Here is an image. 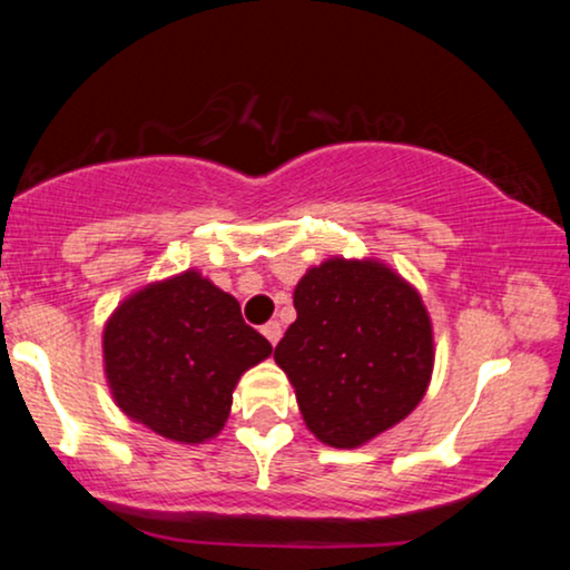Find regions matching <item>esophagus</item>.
<instances>
[{"label": "esophagus", "mask_w": 570, "mask_h": 570, "mask_svg": "<svg viewBox=\"0 0 570 570\" xmlns=\"http://www.w3.org/2000/svg\"><path fill=\"white\" fill-rule=\"evenodd\" d=\"M263 335L267 337V343L276 345L278 340H281V324H278V322H267V324L263 326Z\"/></svg>", "instance_id": "esophagus-1"}]
</instances>
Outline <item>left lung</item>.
Wrapping results in <instances>:
<instances>
[{
  "label": "left lung",
  "instance_id": "left-lung-1",
  "mask_svg": "<svg viewBox=\"0 0 570 570\" xmlns=\"http://www.w3.org/2000/svg\"><path fill=\"white\" fill-rule=\"evenodd\" d=\"M297 322L276 345L305 426L330 448H358L421 404L434 330L421 294L381 259L330 257L294 286Z\"/></svg>",
  "mask_w": 570,
  "mask_h": 570
}]
</instances>
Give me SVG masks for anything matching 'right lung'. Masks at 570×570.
Segmentation results:
<instances>
[{
	"mask_svg": "<svg viewBox=\"0 0 570 570\" xmlns=\"http://www.w3.org/2000/svg\"><path fill=\"white\" fill-rule=\"evenodd\" d=\"M104 375L130 421L171 442L200 444L225 429L240 375L273 345L233 294L198 271L128 294L104 324Z\"/></svg>",
	"mask_w": 570,
	"mask_h": 570,
	"instance_id": "obj_1",
	"label": "right lung"
}]
</instances>
